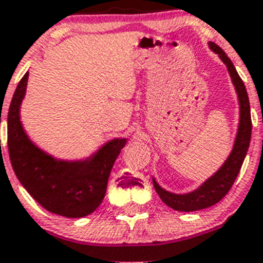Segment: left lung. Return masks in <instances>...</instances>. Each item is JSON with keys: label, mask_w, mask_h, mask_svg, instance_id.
<instances>
[{"label": "left lung", "mask_w": 263, "mask_h": 263, "mask_svg": "<svg viewBox=\"0 0 263 263\" xmlns=\"http://www.w3.org/2000/svg\"><path fill=\"white\" fill-rule=\"evenodd\" d=\"M209 47L213 52H216L220 57L224 65L227 66L232 83H234L236 93H238L239 105H240V108H239L240 117H239L238 134H236L235 143H234L231 154L228 155L227 161L224 162L223 166L212 177H209L201 186H198L196 191L185 194L172 193V192L165 191L163 187L159 186L157 181L153 178L154 187H155L157 193L159 194V197L162 198V201L174 211H180V212L200 211V209L209 208V206L215 205L216 202L220 201L221 198L228 193V191L231 189L232 183L235 182L236 177H238L240 167L243 165V161L246 158L250 146V139H251V115H250V102L246 86H245L243 81L240 80L231 59L226 55V52L221 50L220 47L212 42H209Z\"/></svg>", "instance_id": "1"}]
</instances>
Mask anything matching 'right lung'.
<instances>
[{"instance_id": "1", "label": "right lung", "mask_w": 263, "mask_h": 263, "mask_svg": "<svg viewBox=\"0 0 263 263\" xmlns=\"http://www.w3.org/2000/svg\"><path fill=\"white\" fill-rule=\"evenodd\" d=\"M28 72L21 78L8 112V148L17 178L43 208L65 217L95 212L105 197L113 163L127 139H113L83 161L55 159L35 146L20 121Z\"/></svg>"}]
</instances>
